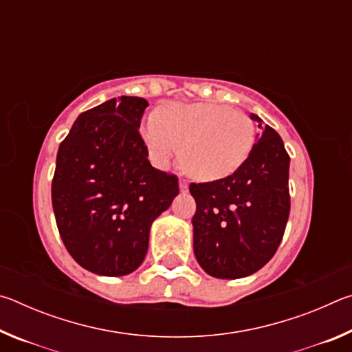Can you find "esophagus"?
Returning a JSON list of instances; mask_svg holds the SVG:
<instances>
[{
  "instance_id": "1",
  "label": "esophagus",
  "mask_w": 352,
  "mask_h": 352,
  "mask_svg": "<svg viewBox=\"0 0 352 352\" xmlns=\"http://www.w3.org/2000/svg\"><path fill=\"white\" fill-rule=\"evenodd\" d=\"M180 189L182 190H188V182L184 178H180Z\"/></svg>"
}]
</instances>
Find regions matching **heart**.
Segmentation results:
<instances>
[{
  "label": "heart",
  "mask_w": 352,
  "mask_h": 352,
  "mask_svg": "<svg viewBox=\"0 0 352 352\" xmlns=\"http://www.w3.org/2000/svg\"><path fill=\"white\" fill-rule=\"evenodd\" d=\"M141 132L158 168H168L183 147L184 168L200 182L234 174L254 142L247 113L214 102L166 104L158 115L147 116Z\"/></svg>",
  "instance_id": "obj_1"
}]
</instances>
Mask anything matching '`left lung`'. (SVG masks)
<instances>
[{"instance_id": "1", "label": "left lung", "mask_w": 352, "mask_h": 352, "mask_svg": "<svg viewBox=\"0 0 352 352\" xmlns=\"http://www.w3.org/2000/svg\"><path fill=\"white\" fill-rule=\"evenodd\" d=\"M256 142L243 164L222 180L190 183L197 204L194 253L208 275L237 279L262 269L283 241L290 212V157L259 116Z\"/></svg>"}]
</instances>
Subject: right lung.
I'll use <instances>...</instances> for the list:
<instances>
[{"label":"right lung","mask_w":352,"mask_h":352,"mask_svg":"<svg viewBox=\"0 0 352 352\" xmlns=\"http://www.w3.org/2000/svg\"><path fill=\"white\" fill-rule=\"evenodd\" d=\"M142 98L83 111L60 142L52 178L58 233L77 264L102 276L135 272L151 225L178 194V178L148 163L140 135Z\"/></svg>","instance_id":"right-lung-1"}]
</instances>
